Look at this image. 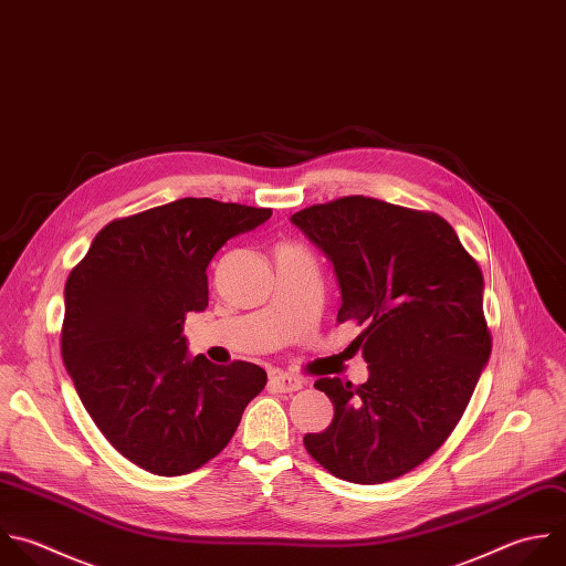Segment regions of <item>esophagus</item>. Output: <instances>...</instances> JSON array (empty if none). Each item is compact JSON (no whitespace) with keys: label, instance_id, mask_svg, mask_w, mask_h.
Segmentation results:
<instances>
[{"label":"esophagus","instance_id":"34e87169","mask_svg":"<svg viewBox=\"0 0 566 566\" xmlns=\"http://www.w3.org/2000/svg\"><path fill=\"white\" fill-rule=\"evenodd\" d=\"M305 380L298 378V376H292V374H283V371H276L270 376V387L281 391V394H292V391H298L303 389Z\"/></svg>","mask_w":566,"mask_h":566}]
</instances>
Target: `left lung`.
<instances>
[{"mask_svg": "<svg viewBox=\"0 0 566 566\" xmlns=\"http://www.w3.org/2000/svg\"><path fill=\"white\" fill-rule=\"evenodd\" d=\"M332 261L340 287L336 321L367 329V382L318 378L334 405L310 455L340 480L380 484L424 462L453 431L491 354L484 281L453 228L369 197H343L292 214Z\"/></svg>", "mask_w": 566, "mask_h": 566, "instance_id": "8db88e82", "label": "left lung"}]
</instances>
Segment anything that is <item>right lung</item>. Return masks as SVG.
<instances>
[{
    "mask_svg": "<svg viewBox=\"0 0 566 566\" xmlns=\"http://www.w3.org/2000/svg\"><path fill=\"white\" fill-rule=\"evenodd\" d=\"M268 208L179 199L108 223L64 290L62 356L108 442L137 467L181 475L212 460L265 387L254 363L188 354V312L208 307V265Z\"/></svg>",
    "mask_w": 566,
    "mask_h": 566,
    "instance_id": "obj_1",
    "label": "right lung"
}]
</instances>
